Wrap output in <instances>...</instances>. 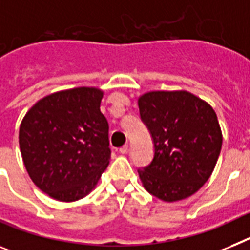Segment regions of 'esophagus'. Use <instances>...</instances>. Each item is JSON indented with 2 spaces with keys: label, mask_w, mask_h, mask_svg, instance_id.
Wrapping results in <instances>:
<instances>
[{
  "label": "esophagus",
  "mask_w": 250,
  "mask_h": 250,
  "mask_svg": "<svg viewBox=\"0 0 250 250\" xmlns=\"http://www.w3.org/2000/svg\"><path fill=\"white\" fill-rule=\"evenodd\" d=\"M119 152H121V154H127V152H128V145H125V146H122L121 148H119Z\"/></svg>",
  "instance_id": "obj_1"
}]
</instances>
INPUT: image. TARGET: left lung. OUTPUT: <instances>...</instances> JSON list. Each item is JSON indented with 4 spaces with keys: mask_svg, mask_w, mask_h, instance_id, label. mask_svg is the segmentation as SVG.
Returning a JSON list of instances; mask_svg holds the SVG:
<instances>
[{
    "mask_svg": "<svg viewBox=\"0 0 250 250\" xmlns=\"http://www.w3.org/2000/svg\"><path fill=\"white\" fill-rule=\"evenodd\" d=\"M140 115L154 140V159L138 169L145 189L164 202L188 198L211 177L222 146L217 115L192 93L148 91Z\"/></svg>",
    "mask_w": 250,
    "mask_h": 250,
    "instance_id": "8db88e82",
    "label": "left lung"
}]
</instances>
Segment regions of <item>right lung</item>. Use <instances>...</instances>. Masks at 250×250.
I'll use <instances>...</instances> for the list:
<instances>
[{"label": "right lung", "mask_w": 250, "mask_h": 250, "mask_svg": "<svg viewBox=\"0 0 250 250\" xmlns=\"http://www.w3.org/2000/svg\"><path fill=\"white\" fill-rule=\"evenodd\" d=\"M104 91L75 87L44 96L22 118L19 145L33 183L48 196L73 202L94 189L110 160Z\"/></svg>", "instance_id": "right-lung-1"}]
</instances>
